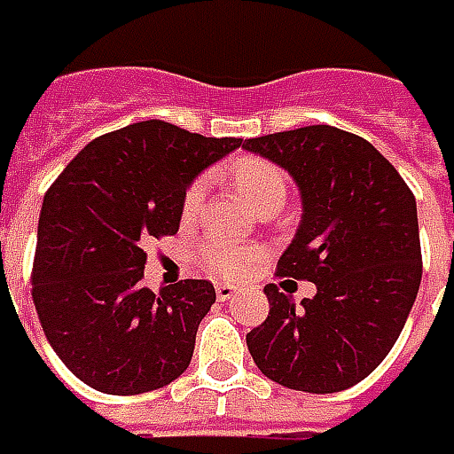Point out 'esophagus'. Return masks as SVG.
Returning <instances> with one entry per match:
<instances>
[{
	"label": "esophagus",
	"mask_w": 454,
	"mask_h": 454,
	"mask_svg": "<svg viewBox=\"0 0 454 454\" xmlns=\"http://www.w3.org/2000/svg\"><path fill=\"white\" fill-rule=\"evenodd\" d=\"M215 294H217V298H220V301H230V298H234V295H237V288L230 284H217L215 286Z\"/></svg>",
	"instance_id": "obj_1"
}]
</instances>
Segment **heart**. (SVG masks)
Wrapping results in <instances>:
<instances>
[{"instance_id":"b5f03b06","label":"heart","mask_w":454,"mask_h":454,"mask_svg":"<svg viewBox=\"0 0 454 454\" xmlns=\"http://www.w3.org/2000/svg\"><path fill=\"white\" fill-rule=\"evenodd\" d=\"M232 181L237 191L242 192L247 202L262 210V207H281L288 195V176L276 163L256 156H244L232 163ZM205 195V181H195L185 188L183 195V217L192 220L202 205ZM198 262L202 269H207L217 278H239L252 269V263L259 259V254L244 247V244L230 242L222 237H207L198 244Z\"/></svg>"}]
</instances>
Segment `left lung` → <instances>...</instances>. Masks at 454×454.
<instances>
[{"instance_id": "left-lung-1", "label": "left lung", "mask_w": 454, "mask_h": 454, "mask_svg": "<svg viewBox=\"0 0 454 454\" xmlns=\"http://www.w3.org/2000/svg\"><path fill=\"white\" fill-rule=\"evenodd\" d=\"M284 166L303 217L276 273L317 288L301 305L269 284V317L247 335L254 364L281 387L335 394L384 362L416 301L423 256L416 198L379 151L352 131L313 124L247 139Z\"/></svg>"}]
</instances>
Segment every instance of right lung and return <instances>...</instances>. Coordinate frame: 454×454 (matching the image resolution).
Returning a JSON list of instances; mask_svg holds the SVG:
<instances>
[{"mask_svg": "<svg viewBox=\"0 0 454 454\" xmlns=\"http://www.w3.org/2000/svg\"><path fill=\"white\" fill-rule=\"evenodd\" d=\"M237 146L137 121L90 141L48 188L31 295L46 340L88 387L134 396L188 369L215 288L202 278L144 288V247L178 232L185 188Z\"/></svg>", "mask_w": 454, "mask_h": 454, "instance_id": "1", "label": "right lung"}]
</instances>
